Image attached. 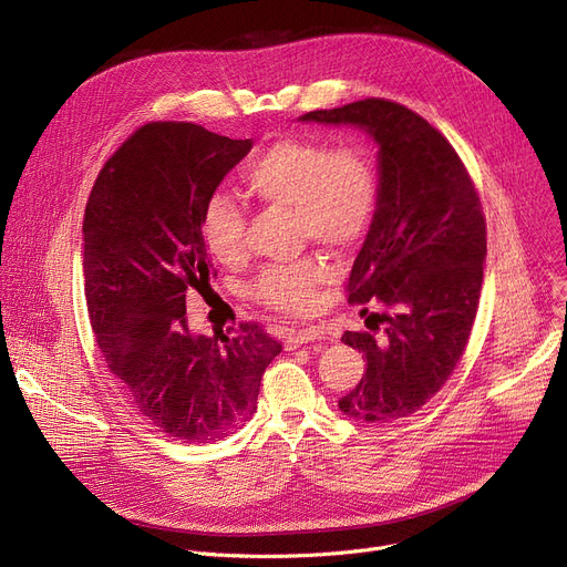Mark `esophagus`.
Wrapping results in <instances>:
<instances>
[{"label":"esophagus","instance_id":"esophagus-1","mask_svg":"<svg viewBox=\"0 0 567 567\" xmlns=\"http://www.w3.org/2000/svg\"><path fill=\"white\" fill-rule=\"evenodd\" d=\"M321 330L319 328H303V330H291L285 339V347L291 351L300 344H308V342H315V339H321Z\"/></svg>","mask_w":567,"mask_h":567}]
</instances>
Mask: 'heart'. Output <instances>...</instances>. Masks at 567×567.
Returning <instances> with one entry per match:
<instances>
[{
  "label": "heart",
  "instance_id": "obj_1",
  "mask_svg": "<svg viewBox=\"0 0 567 567\" xmlns=\"http://www.w3.org/2000/svg\"><path fill=\"white\" fill-rule=\"evenodd\" d=\"M248 192L269 207L293 209L300 241L332 250L358 246L371 230L379 209V175L362 145H332L323 138L289 136L269 145L248 166ZM248 220L228 196H214L203 216V235L220 264H241L248 255ZM334 278L321 257L264 269L252 296L276 312L303 317L319 303V289Z\"/></svg>",
  "mask_w": 567,
  "mask_h": 567
}]
</instances>
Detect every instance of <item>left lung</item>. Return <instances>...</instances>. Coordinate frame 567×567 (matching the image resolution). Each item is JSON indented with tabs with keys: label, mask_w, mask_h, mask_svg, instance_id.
Returning <instances> with one entry per match:
<instances>
[{
	"label": "left lung",
	"mask_w": 567,
	"mask_h": 567,
	"mask_svg": "<svg viewBox=\"0 0 567 567\" xmlns=\"http://www.w3.org/2000/svg\"><path fill=\"white\" fill-rule=\"evenodd\" d=\"M300 121L351 123L381 145L379 209L347 291L351 306L383 312L369 315V330L342 334L367 371L339 410L390 424L431 401L467 349L487 248L481 198L454 145L399 102L367 97Z\"/></svg>",
	"instance_id": "8db88e82"
}]
</instances>
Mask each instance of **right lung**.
Instances as JSON below:
<instances>
[{
    "label": "right lung",
    "mask_w": 567,
    "mask_h": 567,
    "mask_svg": "<svg viewBox=\"0 0 567 567\" xmlns=\"http://www.w3.org/2000/svg\"><path fill=\"white\" fill-rule=\"evenodd\" d=\"M250 147L194 123H147L106 159L86 203L84 291L97 347L138 414L188 444L246 424L282 351L257 321L218 337L186 321V296H205L216 276L207 203Z\"/></svg>",
    "instance_id": "add662e5"
}]
</instances>
